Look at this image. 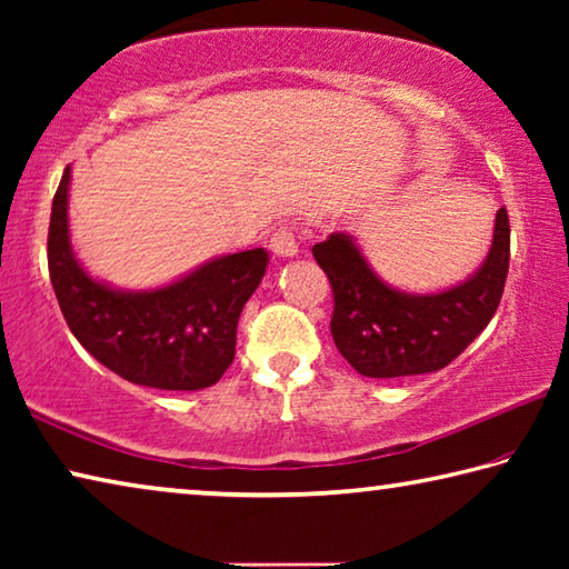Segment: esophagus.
Listing matches in <instances>:
<instances>
[{
    "mask_svg": "<svg viewBox=\"0 0 569 569\" xmlns=\"http://www.w3.org/2000/svg\"><path fill=\"white\" fill-rule=\"evenodd\" d=\"M268 246H271L273 256L278 258H293L298 253V240L291 228H278L271 240H268Z\"/></svg>",
    "mask_w": 569,
    "mask_h": 569,
    "instance_id": "1",
    "label": "esophagus"
}]
</instances>
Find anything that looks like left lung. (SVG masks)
<instances>
[{
	"instance_id": "8db88e82",
	"label": "left lung",
	"mask_w": 569,
	"mask_h": 569,
	"mask_svg": "<svg viewBox=\"0 0 569 569\" xmlns=\"http://www.w3.org/2000/svg\"><path fill=\"white\" fill-rule=\"evenodd\" d=\"M333 291L331 336L356 371L399 379L445 369L492 321L509 271V218L497 210L487 261L441 293H403L383 283L351 236L313 246Z\"/></svg>"
}]
</instances>
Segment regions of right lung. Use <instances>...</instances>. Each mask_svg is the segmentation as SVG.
Listing matches in <instances>:
<instances>
[{
    "label": "right lung",
    "instance_id": "obj_1",
    "mask_svg": "<svg viewBox=\"0 0 569 569\" xmlns=\"http://www.w3.org/2000/svg\"><path fill=\"white\" fill-rule=\"evenodd\" d=\"M70 168L52 200L47 263L74 339L124 381L198 391L223 377L236 356L240 311L266 276L263 248L240 250L152 291H120L84 271L67 226Z\"/></svg>",
    "mask_w": 569,
    "mask_h": 569
}]
</instances>
